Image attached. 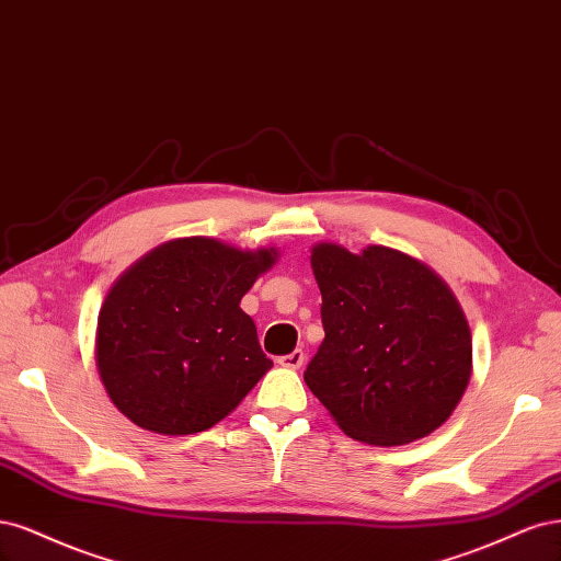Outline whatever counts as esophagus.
Masks as SVG:
<instances>
[{
    "label": "esophagus",
    "mask_w": 561,
    "mask_h": 561,
    "mask_svg": "<svg viewBox=\"0 0 561 561\" xmlns=\"http://www.w3.org/2000/svg\"><path fill=\"white\" fill-rule=\"evenodd\" d=\"M277 364H279V366H284V368H291V370H296V368H300V366L305 364V354H302V350H296V352H291V354H284V356H279V358H277Z\"/></svg>",
    "instance_id": "obj_1"
}]
</instances>
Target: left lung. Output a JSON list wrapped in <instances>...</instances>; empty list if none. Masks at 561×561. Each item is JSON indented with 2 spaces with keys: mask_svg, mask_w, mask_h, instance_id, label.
Returning <instances> with one entry per match:
<instances>
[{
  "mask_svg": "<svg viewBox=\"0 0 561 561\" xmlns=\"http://www.w3.org/2000/svg\"><path fill=\"white\" fill-rule=\"evenodd\" d=\"M323 342L305 385L350 438L403 445L436 431L471 379V329L447 284L389 247L312 249Z\"/></svg>",
  "mask_w": 561,
  "mask_h": 561,
  "instance_id": "1",
  "label": "left lung"
}]
</instances>
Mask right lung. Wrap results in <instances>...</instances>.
Segmentation results:
<instances>
[{"label": "right lung", "instance_id": "add662e5", "mask_svg": "<svg viewBox=\"0 0 561 561\" xmlns=\"http://www.w3.org/2000/svg\"><path fill=\"white\" fill-rule=\"evenodd\" d=\"M275 259V249L186 238L153 249L112 286L95 358L125 417L188 436L240 405L273 366L240 300Z\"/></svg>", "mask_w": 561, "mask_h": 561}]
</instances>
